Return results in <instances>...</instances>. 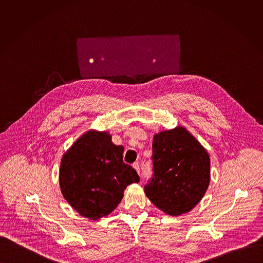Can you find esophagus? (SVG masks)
<instances>
[{"label":"esophagus","mask_w":263,"mask_h":263,"mask_svg":"<svg viewBox=\"0 0 263 263\" xmlns=\"http://www.w3.org/2000/svg\"><path fill=\"white\" fill-rule=\"evenodd\" d=\"M133 167L135 168V170L138 172V174L140 175L141 174V169H140V164L139 163H135L134 165H133Z\"/></svg>","instance_id":"1"}]
</instances>
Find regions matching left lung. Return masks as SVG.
<instances>
[{"label": "left lung", "instance_id": "obj_1", "mask_svg": "<svg viewBox=\"0 0 263 263\" xmlns=\"http://www.w3.org/2000/svg\"><path fill=\"white\" fill-rule=\"evenodd\" d=\"M152 148L154 175L145 186L147 197L167 215L190 212L210 185L209 153L183 125L155 134Z\"/></svg>", "mask_w": 263, "mask_h": 263}]
</instances>
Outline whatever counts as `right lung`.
I'll return each instance as SVG.
<instances>
[{
	"label": "right lung",
	"mask_w": 263,
	"mask_h": 263,
	"mask_svg": "<svg viewBox=\"0 0 263 263\" xmlns=\"http://www.w3.org/2000/svg\"><path fill=\"white\" fill-rule=\"evenodd\" d=\"M123 151L108 132L88 129L63 155L61 191L82 217L96 221L111 214L126 186L140 181L136 170L123 163Z\"/></svg>",
	"instance_id": "right-lung-1"
}]
</instances>
